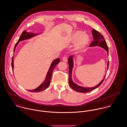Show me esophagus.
Wrapping results in <instances>:
<instances>
[{
    "mask_svg": "<svg viewBox=\"0 0 127 127\" xmlns=\"http://www.w3.org/2000/svg\"><path fill=\"white\" fill-rule=\"evenodd\" d=\"M63 60L65 62H67V60H68V57L67 56H64V57H63Z\"/></svg>",
    "mask_w": 127,
    "mask_h": 127,
    "instance_id": "esophagus-1",
    "label": "esophagus"
}]
</instances>
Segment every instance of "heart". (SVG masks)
<instances>
[{
  "label": "heart",
  "instance_id": "1",
  "mask_svg": "<svg viewBox=\"0 0 127 127\" xmlns=\"http://www.w3.org/2000/svg\"><path fill=\"white\" fill-rule=\"evenodd\" d=\"M82 34V32L80 31L76 32L73 36V40L75 41H77L79 39L78 42V46L79 47H82L85 45L88 42L89 38L86 35Z\"/></svg>",
  "mask_w": 127,
  "mask_h": 127
}]
</instances>
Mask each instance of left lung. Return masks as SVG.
<instances>
[{
  "instance_id": "1",
  "label": "left lung",
  "mask_w": 127,
  "mask_h": 127,
  "mask_svg": "<svg viewBox=\"0 0 127 127\" xmlns=\"http://www.w3.org/2000/svg\"><path fill=\"white\" fill-rule=\"evenodd\" d=\"M93 38H94V41L90 44L89 46H101L102 48H104L108 52V46L107 45V43L105 40L104 37L99 32L95 30V29H93L92 32ZM109 61H108V65H107V69H108L109 67ZM68 64H69V84L70 87L73 89L74 90L78 92L82 93H88L93 91V90L96 89L98 87H99L103 82L104 81V79L105 78V76H104L103 79L96 86L89 88V87H83L80 86L78 85L76 83H75L72 80L71 77V74H72V68L73 67V59H72V56H70L68 58Z\"/></svg>"
}]
</instances>
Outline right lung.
<instances>
[{"mask_svg":"<svg viewBox=\"0 0 127 127\" xmlns=\"http://www.w3.org/2000/svg\"><path fill=\"white\" fill-rule=\"evenodd\" d=\"M34 34L32 33H29V32H26V31L25 30L24 31H23L21 35L20 36L19 40H18V42L16 43L14 48V50L13 52H15V47L18 44V43H19L20 41H23L24 40H26L27 39H29L32 38V37L34 36ZM60 59L57 58L56 59H55V60H54L53 61V62L52 63L50 68L48 70L47 73L46 74V78L45 80L44 81V82L38 87H37L36 89H34V90H28L30 92H41L45 89H46L47 88H48V87L49 86L50 83V81H51V76H52V73L53 72V69H54V68L56 67V65L59 64V63L60 62ZM12 71H13V56H12Z\"/></svg>","mask_w":127,"mask_h":127,"instance_id":"1","label":"right lung"}]
</instances>
